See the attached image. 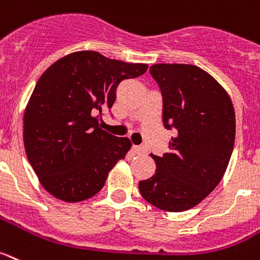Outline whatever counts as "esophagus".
Segmentation results:
<instances>
[{
  "mask_svg": "<svg viewBox=\"0 0 260 260\" xmlns=\"http://www.w3.org/2000/svg\"><path fill=\"white\" fill-rule=\"evenodd\" d=\"M133 151L137 155H143L146 152V150L145 147H142V146H133Z\"/></svg>",
  "mask_w": 260,
  "mask_h": 260,
  "instance_id": "34e87169",
  "label": "esophagus"
}]
</instances>
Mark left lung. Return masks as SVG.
<instances>
[{"mask_svg":"<svg viewBox=\"0 0 260 260\" xmlns=\"http://www.w3.org/2000/svg\"><path fill=\"white\" fill-rule=\"evenodd\" d=\"M163 96V123L175 128L170 151L152 155L156 172L139 181L142 197L166 212L196 206L218 185L232 156L236 113L229 94L192 64H154Z\"/></svg>","mask_w":260,"mask_h":260,"instance_id":"8db88e82","label":"left lung"}]
</instances>
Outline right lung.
Returning <instances> with one entry per match:
<instances>
[{
	"instance_id": "add662e5",
	"label": "right lung",
	"mask_w": 260,
	"mask_h": 260,
	"mask_svg": "<svg viewBox=\"0 0 260 260\" xmlns=\"http://www.w3.org/2000/svg\"><path fill=\"white\" fill-rule=\"evenodd\" d=\"M147 68L77 51L44 71L24 110L23 142L48 193L79 203L103 189L109 171L132 147L128 138L100 127L103 110L113 106L122 80L141 76Z\"/></svg>"
}]
</instances>
